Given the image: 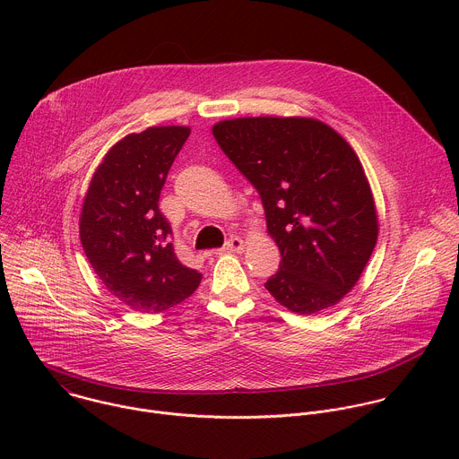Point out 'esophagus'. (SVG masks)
Instances as JSON below:
<instances>
[{"label": "esophagus", "instance_id": "esophagus-1", "mask_svg": "<svg viewBox=\"0 0 459 459\" xmlns=\"http://www.w3.org/2000/svg\"><path fill=\"white\" fill-rule=\"evenodd\" d=\"M243 239L241 238H238V236H232L225 245H223V248L220 250V252H241L243 250Z\"/></svg>", "mask_w": 459, "mask_h": 459}]
</instances>
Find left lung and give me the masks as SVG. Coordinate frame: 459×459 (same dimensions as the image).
I'll list each match as a JSON object with an SVG mask.
<instances>
[{
	"instance_id": "1",
	"label": "left lung",
	"mask_w": 459,
	"mask_h": 459,
	"mask_svg": "<svg viewBox=\"0 0 459 459\" xmlns=\"http://www.w3.org/2000/svg\"><path fill=\"white\" fill-rule=\"evenodd\" d=\"M212 134L257 190L280 247V271L265 289L298 314L336 305L377 239L374 198L352 147L310 117L225 119Z\"/></svg>"
}]
</instances>
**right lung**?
<instances>
[{"label": "right lung", "mask_w": 459, "mask_h": 459, "mask_svg": "<svg viewBox=\"0 0 459 459\" xmlns=\"http://www.w3.org/2000/svg\"><path fill=\"white\" fill-rule=\"evenodd\" d=\"M188 134V126L128 134L107 152L83 202L80 238L89 264L110 294L140 312H163L202 281V273L178 259L158 205Z\"/></svg>", "instance_id": "1"}]
</instances>
